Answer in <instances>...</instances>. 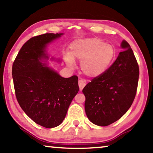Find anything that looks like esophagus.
Masks as SVG:
<instances>
[{
    "label": "esophagus",
    "instance_id": "34e87169",
    "mask_svg": "<svg viewBox=\"0 0 153 153\" xmlns=\"http://www.w3.org/2000/svg\"><path fill=\"white\" fill-rule=\"evenodd\" d=\"M86 85V81L85 80H79V89L81 91H82V89L84 88V87Z\"/></svg>",
    "mask_w": 153,
    "mask_h": 153
}]
</instances>
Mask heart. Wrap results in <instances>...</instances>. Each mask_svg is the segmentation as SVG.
<instances>
[{
    "mask_svg": "<svg viewBox=\"0 0 153 153\" xmlns=\"http://www.w3.org/2000/svg\"><path fill=\"white\" fill-rule=\"evenodd\" d=\"M114 57L113 46L100 39L89 38L72 42L69 54L64 56V60L70 68L75 66L74 59L81 61L82 72L87 76L95 78L107 71Z\"/></svg>",
    "mask_w": 153,
    "mask_h": 153,
    "instance_id": "obj_1",
    "label": "heart"
}]
</instances>
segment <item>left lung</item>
Instances as JSON below:
<instances>
[{"mask_svg":"<svg viewBox=\"0 0 153 153\" xmlns=\"http://www.w3.org/2000/svg\"><path fill=\"white\" fill-rule=\"evenodd\" d=\"M107 71L95 77L82 89L85 109L89 121L108 126L121 119L133 103L139 79V66L129 43Z\"/></svg>","mask_w":153,"mask_h":153,"instance_id":"left-lung-1","label":"left lung"}]
</instances>
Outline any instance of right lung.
I'll return each instance as SVG.
<instances>
[{"instance_id":"add662e5","label":"right lung","mask_w":153,"mask_h":153,"mask_svg":"<svg viewBox=\"0 0 153 153\" xmlns=\"http://www.w3.org/2000/svg\"><path fill=\"white\" fill-rule=\"evenodd\" d=\"M63 34L46 33L29 39L12 67L16 98L32 121L46 128L59 126L79 87L78 76L62 77L41 62L48 59L47 45Z\"/></svg>"}]
</instances>
